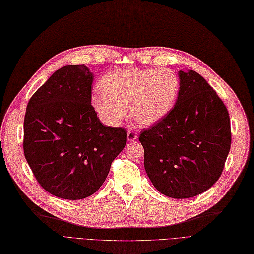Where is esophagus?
I'll list each match as a JSON object with an SVG mask.
<instances>
[{"label":"esophagus","instance_id":"1","mask_svg":"<svg viewBox=\"0 0 254 254\" xmlns=\"http://www.w3.org/2000/svg\"><path fill=\"white\" fill-rule=\"evenodd\" d=\"M127 139L128 142H135L138 139V134L134 130V129H129L127 131Z\"/></svg>","mask_w":254,"mask_h":254}]
</instances>
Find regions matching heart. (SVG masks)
Wrapping results in <instances>:
<instances>
[{
  "instance_id": "1",
  "label": "heart",
  "mask_w": 254,
  "mask_h": 254,
  "mask_svg": "<svg viewBox=\"0 0 254 254\" xmlns=\"http://www.w3.org/2000/svg\"><path fill=\"white\" fill-rule=\"evenodd\" d=\"M100 86L102 92L92 93L91 106L105 125L119 126L128 106L129 115L137 124L150 127L174 108L180 79L169 69L127 68L107 73Z\"/></svg>"
}]
</instances>
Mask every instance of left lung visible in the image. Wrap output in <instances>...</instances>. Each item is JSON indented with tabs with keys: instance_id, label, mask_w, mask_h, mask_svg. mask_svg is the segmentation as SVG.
Here are the masks:
<instances>
[{
	"instance_id": "1",
	"label": "left lung",
	"mask_w": 254,
	"mask_h": 254,
	"mask_svg": "<svg viewBox=\"0 0 254 254\" xmlns=\"http://www.w3.org/2000/svg\"><path fill=\"white\" fill-rule=\"evenodd\" d=\"M180 91L162 122L144 129L145 171L154 188L173 198L208 190L220 177L232 134L228 109L198 73L179 71Z\"/></svg>"
}]
</instances>
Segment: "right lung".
Masks as SVG:
<instances>
[{"instance_id":"right-lung-1","label":"right lung","mask_w":254,"mask_h":254,"mask_svg":"<svg viewBox=\"0 0 254 254\" xmlns=\"http://www.w3.org/2000/svg\"><path fill=\"white\" fill-rule=\"evenodd\" d=\"M92 80L84 64L64 65L26 106L25 159L39 184L61 198L95 193L126 146V129L104 126L92 109Z\"/></svg>"}]
</instances>
